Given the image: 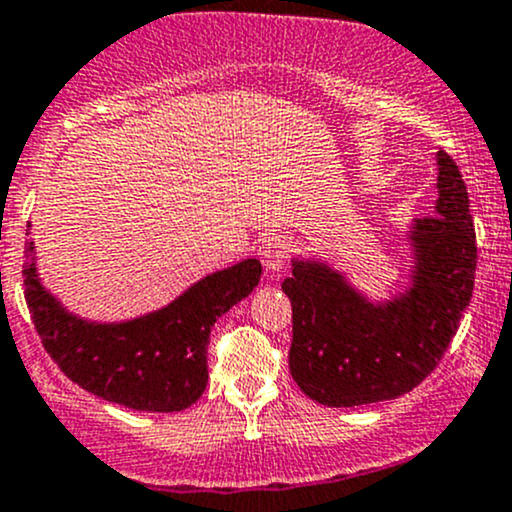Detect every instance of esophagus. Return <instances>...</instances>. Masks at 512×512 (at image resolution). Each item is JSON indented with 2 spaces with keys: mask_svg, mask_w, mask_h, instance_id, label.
<instances>
[{
  "mask_svg": "<svg viewBox=\"0 0 512 512\" xmlns=\"http://www.w3.org/2000/svg\"><path fill=\"white\" fill-rule=\"evenodd\" d=\"M260 257H262V262H265L267 270H270V274L277 277V274L284 272V267H287L289 240L284 238V235H277V233L267 235L260 245Z\"/></svg>",
  "mask_w": 512,
  "mask_h": 512,
  "instance_id": "esophagus-1",
  "label": "esophagus"
}]
</instances>
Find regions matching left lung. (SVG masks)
Masks as SVG:
<instances>
[{"instance_id":"8db88e82","label":"left lung","mask_w":512,"mask_h":512,"mask_svg":"<svg viewBox=\"0 0 512 512\" xmlns=\"http://www.w3.org/2000/svg\"><path fill=\"white\" fill-rule=\"evenodd\" d=\"M412 270L390 299H370L343 272L294 257L282 282L292 301L289 370L306 397L326 407L395 400L439 365L476 277V230L456 161L437 152L434 215L407 230Z\"/></svg>"}]
</instances>
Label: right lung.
Listing matches in <instances>:
<instances>
[{"instance_id":"1","label":"right lung","mask_w":512,"mask_h":512,"mask_svg":"<svg viewBox=\"0 0 512 512\" xmlns=\"http://www.w3.org/2000/svg\"><path fill=\"white\" fill-rule=\"evenodd\" d=\"M260 274V260L247 257L206 274L157 311L127 321H90L43 287L29 240L24 297L43 348L75 385L129 410L181 412L208 385L213 324L257 287Z\"/></svg>"}]
</instances>
